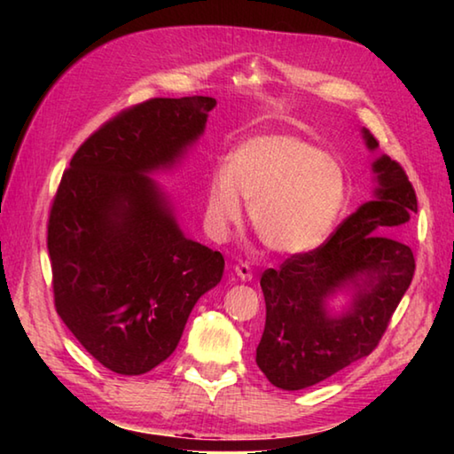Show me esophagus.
Returning a JSON list of instances; mask_svg holds the SVG:
<instances>
[{"label": "esophagus", "instance_id": "1", "mask_svg": "<svg viewBox=\"0 0 454 454\" xmlns=\"http://www.w3.org/2000/svg\"><path fill=\"white\" fill-rule=\"evenodd\" d=\"M234 272H236L238 278L244 280V282H250L252 278H254V274H252L250 264H246V262L236 264V266H234Z\"/></svg>", "mask_w": 454, "mask_h": 454}]
</instances>
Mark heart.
Wrapping results in <instances>:
<instances>
[{
    "label": "heart",
    "mask_w": 454,
    "mask_h": 454,
    "mask_svg": "<svg viewBox=\"0 0 454 454\" xmlns=\"http://www.w3.org/2000/svg\"><path fill=\"white\" fill-rule=\"evenodd\" d=\"M342 164L302 137L262 134L228 153L224 172L210 176L206 228L224 240L250 204V224L268 248L302 254L326 240L347 206Z\"/></svg>",
    "instance_id": "b5f03b06"
}]
</instances>
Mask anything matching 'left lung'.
Masks as SVG:
<instances>
[{
  "label": "left lung",
  "mask_w": 454,
  "mask_h": 454,
  "mask_svg": "<svg viewBox=\"0 0 454 454\" xmlns=\"http://www.w3.org/2000/svg\"><path fill=\"white\" fill-rule=\"evenodd\" d=\"M371 150L379 142L364 129ZM376 198L350 214L325 244L268 268L260 278L266 325L256 364L274 387L302 390L364 358L379 347L414 276L404 224L417 214V192L403 166L374 162ZM352 283L357 296L342 317H327L324 301Z\"/></svg>",
  "instance_id": "left-lung-1"
}]
</instances>
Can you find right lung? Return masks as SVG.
Returning <instances> with one entry per match:
<instances>
[{"label":"right lung","mask_w":454,"mask_h":454,"mask_svg":"<svg viewBox=\"0 0 454 454\" xmlns=\"http://www.w3.org/2000/svg\"><path fill=\"white\" fill-rule=\"evenodd\" d=\"M214 106L190 96L126 107L80 145L51 200L56 312L112 372L136 376L164 363L198 298L224 272L220 252L180 232L145 176L198 140Z\"/></svg>","instance_id":"right-lung-1"}]
</instances>
